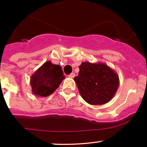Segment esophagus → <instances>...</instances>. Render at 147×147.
Returning <instances> with one entry per match:
<instances>
[{
  "instance_id": "1",
  "label": "esophagus",
  "mask_w": 147,
  "mask_h": 147,
  "mask_svg": "<svg viewBox=\"0 0 147 147\" xmlns=\"http://www.w3.org/2000/svg\"><path fill=\"white\" fill-rule=\"evenodd\" d=\"M69 78H74V77H75V74H74V73L70 74H69Z\"/></svg>"
}]
</instances>
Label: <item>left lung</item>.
<instances>
[{"label":"left lung","instance_id":"1","mask_svg":"<svg viewBox=\"0 0 147 147\" xmlns=\"http://www.w3.org/2000/svg\"><path fill=\"white\" fill-rule=\"evenodd\" d=\"M74 78L79 93L90 105H102L114 96L119 86L117 75L104 63L84 62Z\"/></svg>","mask_w":147,"mask_h":147}]
</instances>
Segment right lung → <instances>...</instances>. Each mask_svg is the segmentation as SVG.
<instances>
[{"label":"right lung","mask_w":147,"mask_h":147,"mask_svg":"<svg viewBox=\"0 0 147 147\" xmlns=\"http://www.w3.org/2000/svg\"><path fill=\"white\" fill-rule=\"evenodd\" d=\"M64 76L61 66L47 61L32 76V91L37 96H49L57 90Z\"/></svg>","instance_id":"right-lung-1"}]
</instances>
